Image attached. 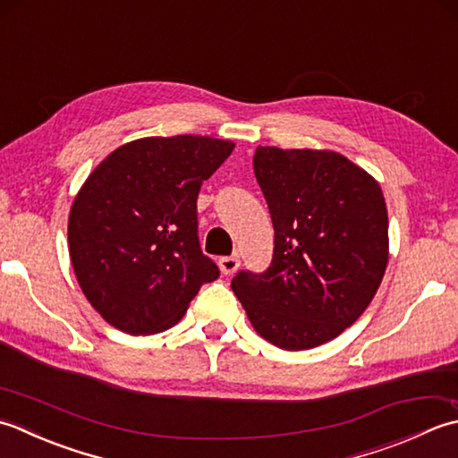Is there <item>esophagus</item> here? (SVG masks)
I'll return each instance as SVG.
<instances>
[{
    "instance_id": "obj_1",
    "label": "esophagus",
    "mask_w": 458,
    "mask_h": 458,
    "mask_svg": "<svg viewBox=\"0 0 458 458\" xmlns=\"http://www.w3.org/2000/svg\"><path fill=\"white\" fill-rule=\"evenodd\" d=\"M239 265H241L239 257H221L219 259V268L223 275H233L239 268Z\"/></svg>"
}]
</instances>
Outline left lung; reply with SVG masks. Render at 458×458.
I'll use <instances>...</instances> for the list:
<instances>
[{
    "instance_id": "left-lung-1",
    "label": "left lung",
    "mask_w": 458,
    "mask_h": 458,
    "mask_svg": "<svg viewBox=\"0 0 458 458\" xmlns=\"http://www.w3.org/2000/svg\"><path fill=\"white\" fill-rule=\"evenodd\" d=\"M253 167L275 227L265 273L231 288L253 328L276 348L334 340L369 306L387 267V209L379 183L328 150L259 146Z\"/></svg>"
}]
</instances>
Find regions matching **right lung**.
Listing matches in <instances>:
<instances>
[{
    "mask_svg": "<svg viewBox=\"0 0 458 458\" xmlns=\"http://www.w3.org/2000/svg\"><path fill=\"white\" fill-rule=\"evenodd\" d=\"M235 144L140 138L89 175L69 216V253L92 308L114 328L156 334L182 320L219 268L198 237V195Z\"/></svg>",
    "mask_w": 458,
    "mask_h": 458,
    "instance_id": "add662e5",
    "label": "right lung"
}]
</instances>
